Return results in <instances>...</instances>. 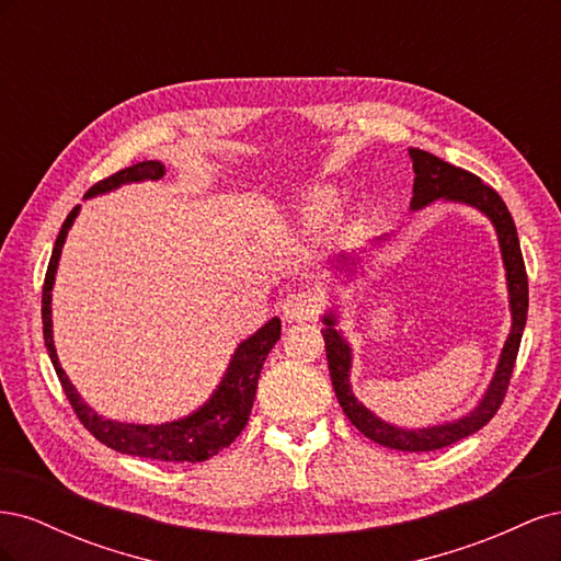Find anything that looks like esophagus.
Here are the masks:
<instances>
[{
  "mask_svg": "<svg viewBox=\"0 0 561 561\" xmlns=\"http://www.w3.org/2000/svg\"><path fill=\"white\" fill-rule=\"evenodd\" d=\"M280 311L287 322L313 320L320 313V299L309 290H295L283 299Z\"/></svg>",
  "mask_w": 561,
  "mask_h": 561,
  "instance_id": "1",
  "label": "esophagus"
}]
</instances>
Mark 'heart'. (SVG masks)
<instances>
[{
	"instance_id": "obj_1",
	"label": "heart",
	"mask_w": 561,
	"mask_h": 561,
	"mask_svg": "<svg viewBox=\"0 0 561 561\" xmlns=\"http://www.w3.org/2000/svg\"><path fill=\"white\" fill-rule=\"evenodd\" d=\"M336 206V192L330 190V186H320V190L309 192L307 201H304V210H307L311 217H322L332 213Z\"/></svg>"
}]
</instances>
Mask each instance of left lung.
<instances>
[{"label": "left lung", "instance_id": "8db88e82", "mask_svg": "<svg viewBox=\"0 0 561 561\" xmlns=\"http://www.w3.org/2000/svg\"><path fill=\"white\" fill-rule=\"evenodd\" d=\"M410 159L414 168V194L410 201V210L419 213L431 203H458V206H468L484 215L491 227L496 231L501 260L505 268V287H507V307H511V332L505 336V344L501 348L499 363L494 369V377H491L489 386L484 388L482 398L478 404L472 407L470 412L456 416L451 421L433 423V426H421V428H402L396 426L375 412L365 407L353 393L351 386V367H353V348L348 339L344 336L342 328H339V318H342V304H339L336 293H332L330 309L322 313V339H325V353H328V365H330V377L339 404H342L344 414L348 421L358 428L365 437L375 439V443L400 449V451H433L449 447L458 439H463L472 433H478L482 426L491 421L499 412L503 402V396L507 390V381H511L515 358L522 342V332L526 325V309H529V280H526V268L519 250L517 229L513 222V215L507 213V206L503 198L491 190V186L482 184L478 175H472L463 168H456L443 159H437L428 151L410 147ZM388 239V233L371 239L369 245H379ZM369 252L363 250H351V252H339L332 260V268L336 271L334 280L339 285H348L355 280L363 264V254Z\"/></svg>", "mask_w": 561, "mask_h": 561}]
</instances>
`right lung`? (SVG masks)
<instances>
[{"mask_svg":"<svg viewBox=\"0 0 561 561\" xmlns=\"http://www.w3.org/2000/svg\"><path fill=\"white\" fill-rule=\"evenodd\" d=\"M163 175H165V165L161 161H140L130 168H124V171H118L116 175L103 182L93 184L87 192V196H83V201L116 192L118 186L124 184L161 180ZM79 210L81 206H77L62 222L54 252H50V262L46 268V280H44V295H42L44 344H46L50 363L56 367V375L65 388V396L70 398V404L75 407L79 421L89 428V433L114 451L142 456V458H157V461H175V463L208 461V458L229 447L245 428L252 402H254V393H257V379H260L262 365L266 360L268 351L274 348L280 339V318L274 316L271 320H266L257 332H252L239 346H236L222 379H219V383L215 386L210 398L203 404H198L194 412L173 421H163V423H135V421L105 419L103 414H98L91 404L83 402L75 383L67 379L65 369L60 367L56 342H54V309H50V301H54V285H56V274H58L67 231L72 229Z\"/></svg>","mask_w":561,"mask_h":561,"instance_id":"1","label":"right lung"}]
</instances>
